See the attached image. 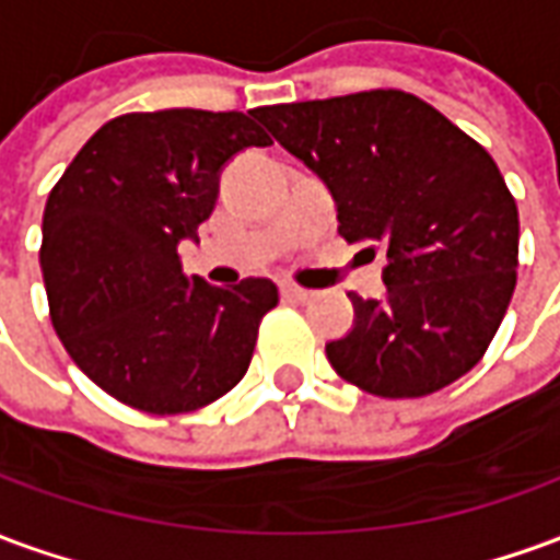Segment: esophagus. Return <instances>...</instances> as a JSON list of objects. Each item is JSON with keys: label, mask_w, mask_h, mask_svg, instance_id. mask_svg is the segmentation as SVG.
<instances>
[{"label": "esophagus", "mask_w": 560, "mask_h": 560, "mask_svg": "<svg viewBox=\"0 0 560 560\" xmlns=\"http://www.w3.org/2000/svg\"><path fill=\"white\" fill-rule=\"evenodd\" d=\"M281 296L291 300V303H308L315 296V291H305L300 284H281Z\"/></svg>", "instance_id": "1"}]
</instances>
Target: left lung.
Segmentation results:
<instances>
[{"label": "left lung", "mask_w": 560, "mask_h": 560, "mask_svg": "<svg viewBox=\"0 0 560 560\" xmlns=\"http://www.w3.org/2000/svg\"><path fill=\"white\" fill-rule=\"evenodd\" d=\"M255 116L327 183L341 236L387 248V296L348 293L353 329L327 345L332 369L381 399H420L470 372L504 320L518 267V209L492 155L401 90Z\"/></svg>", "instance_id": "left-lung-1"}]
</instances>
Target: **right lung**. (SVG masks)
Instances as JSON below:
<instances>
[{"label":"right lung","mask_w":560,"mask_h":560,"mask_svg":"<svg viewBox=\"0 0 560 560\" xmlns=\"http://www.w3.org/2000/svg\"><path fill=\"white\" fill-rule=\"evenodd\" d=\"M269 143L255 110L126 114L104 122L54 185L42 224L50 320L107 396L185 413L243 381L279 288L188 279L176 245L209 219L221 167Z\"/></svg>","instance_id":"right-lung-1"}]
</instances>
